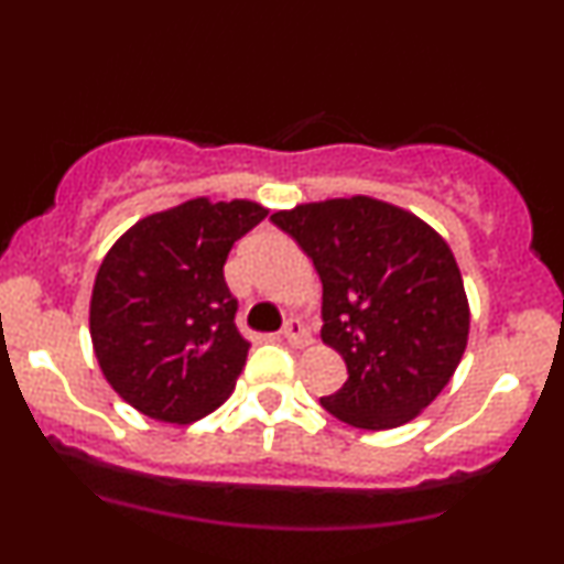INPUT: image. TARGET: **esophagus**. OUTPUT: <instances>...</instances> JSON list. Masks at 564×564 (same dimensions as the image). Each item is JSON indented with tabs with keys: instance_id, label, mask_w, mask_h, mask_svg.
I'll return each mask as SVG.
<instances>
[{
	"instance_id": "obj_1",
	"label": "esophagus",
	"mask_w": 564,
	"mask_h": 564,
	"mask_svg": "<svg viewBox=\"0 0 564 564\" xmlns=\"http://www.w3.org/2000/svg\"><path fill=\"white\" fill-rule=\"evenodd\" d=\"M281 334H283V339H286L291 347H307L310 345L307 326H304V323L296 321V318H291L286 326H283Z\"/></svg>"
}]
</instances>
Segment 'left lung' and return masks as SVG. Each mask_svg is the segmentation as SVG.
Wrapping results in <instances>:
<instances>
[{
    "label": "left lung",
    "instance_id": "1",
    "mask_svg": "<svg viewBox=\"0 0 564 564\" xmlns=\"http://www.w3.org/2000/svg\"><path fill=\"white\" fill-rule=\"evenodd\" d=\"M323 283L321 339L345 358L347 381L321 398L358 430H394L456 373L469 339V300L451 246L422 217L371 196L275 212Z\"/></svg>",
    "mask_w": 564,
    "mask_h": 564
}]
</instances>
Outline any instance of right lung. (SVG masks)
I'll use <instances>...</instances> for the list:
<instances>
[{"label": "right lung", "instance_id": "1", "mask_svg": "<svg viewBox=\"0 0 564 564\" xmlns=\"http://www.w3.org/2000/svg\"><path fill=\"white\" fill-rule=\"evenodd\" d=\"M264 217L257 200L198 196L142 217L108 249L89 336L102 377L142 416L191 424L236 390L249 341L223 268Z\"/></svg>", "mask_w": 564, "mask_h": 564}]
</instances>
